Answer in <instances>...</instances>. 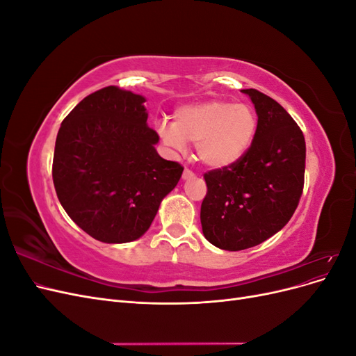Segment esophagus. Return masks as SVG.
Returning <instances> with one entry per match:
<instances>
[{
  "label": "esophagus",
  "instance_id": "34e87169",
  "mask_svg": "<svg viewBox=\"0 0 356 356\" xmlns=\"http://www.w3.org/2000/svg\"><path fill=\"white\" fill-rule=\"evenodd\" d=\"M193 177H195V174L190 169H184V172H182V179H190Z\"/></svg>",
  "mask_w": 356,
  "mask_h": 356
}]
</instances>
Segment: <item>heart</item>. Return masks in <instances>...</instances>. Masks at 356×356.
<instances>
[{
    "instance_id": "1",
    "label": "heart",
    "mask_w": 356,
    "mask_h": 356,
    "mask_svg": "<svg viewBox=\"0 0 356 356\" xmlns=\"http://www.w3.org/2000/svg\"><path fill=\"white\" fill-rule=\"evenodd\" d=\"M258 131V117L246 104L209 99L182 105L172 124H160L157 134L170 149L181 153L186 144L196 145L200 163L225 169L250 152Z\"/></svg>"
}]
</instances>
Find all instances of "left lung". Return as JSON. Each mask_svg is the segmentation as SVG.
Returning <instances> with one entry per match:
<instances>
[{"mask_svg": "<svg viewBox=\"0 0 356 356\" xmlns=\"http://www.w3.org/2000/svg\"><path fill=\"white\" fill-rule=\"evenodd\" d=\"M258 115L254 143L236 165L204 174V238L220 250L242 251L272 238L291 220L305 186L306 143L282 105L243 89Z\"/></svg>", "mask_w": 356, "mask_h": 356, "instance_id": "obj_1", "label": "left lung"}]
</instances>
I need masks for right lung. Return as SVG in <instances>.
I'll return each instance as SVG.
<instances>
[{
	"mask_svg": "<svg viewBox=\"0 0 356 356\" xmlns=\"http://www.w3.org/2000/svg\"><path fill=\"white\" fill-rule=\"evenodd\" d=\"M145 98L108 86L65 117L56 136L53 184L62 208L104 243H126L149 229L182 175L156 152Z\"/></svg>",
	"mask_w": 356,
	"mask_h": 356,
	"instance_id": "obj_1",
	"label": "right lung"
}]
</instances>
